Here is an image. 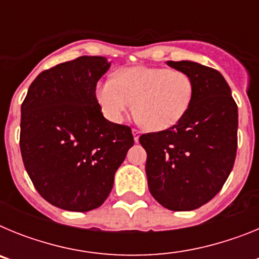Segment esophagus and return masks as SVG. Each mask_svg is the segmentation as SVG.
I'll return each instance as SVG.
<instances>
[{"mask_svg":"<svg viewBox=\"0 0 259 259\" xmlns=\"http://www.w3.org/2000/svg\"><path fill=\"white\" fill-rule=\"evenodd\" d=\"M132 135H134V140H135V143H139V139H140V135H141V132L139 131V130H132Z\"/></svg>","mask_w":259,"mask_h":259,"instance_id":"34e87169","label":"esophagus"}]
</instances>
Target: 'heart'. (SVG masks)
<instances>
[{"label":"heart","instance_id":"1","mask_svg":"<svg viewBox=\"0 0 259 259\" xmlns=\"http://www.w3.org/2000/svg\"><path fill=\"white\" fill-rule=\"evenodd\" d=\"M193 91V81L183 71L137 66L120 70L115 79L100 81L96 98L110 122L122 123L135 106L141 123L163 131L187 114Z\"/></svg>","mask_w":259,"mask_h":259}]
</instances>
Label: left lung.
<instances>
[{
    "label": "left lung",
    "instance_id": "1",
    "mask_svg": "<svg viewBox=\"0 0 259 259\" xmlns=\"http://www.w3.org/2000/svg\"><path fill=\"white\" fill-rule=\"evenodd\" d=\"M189 75L193 98L179 123L141 135L146 178L153 197L172 211H191L209 202L232 171L237 150V105L219 71L197 62L168 61Z\"/></svg>",
    "mask_w": 259,
    "mask_h": 259
}]
</instances>
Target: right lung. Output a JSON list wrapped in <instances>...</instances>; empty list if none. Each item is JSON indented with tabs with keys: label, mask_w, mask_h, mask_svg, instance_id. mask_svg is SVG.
Returning a JSON list of instances; mask_svg holds the SVG:
<instances>
[{
	"label": "right lung",
	"mask_w": 259,
	"mask_h": 259,
	"mask_svg": "<svg viewBox=\"0 0 259 259\" xmlns=\"http://www.w3.org/2000/svg\"><path fill=\"white\" fill-rule=\"evenodd\" d=\"M110 65L83 56L42 71L22 104L23 163L38 193L59 209L101 206L134 145L131 128L109 122L96 98Z\"/></svg>",
	"instance_id": "right-lung-1"
}]
</instances>
